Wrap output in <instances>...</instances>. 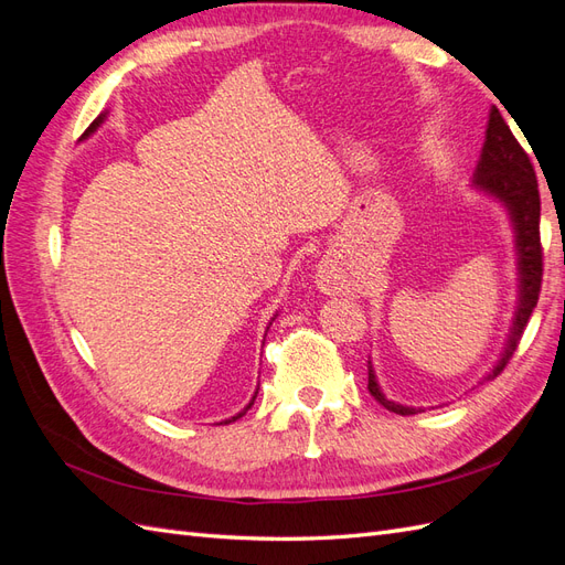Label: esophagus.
I'll use <instances>...</instances> for the list:
<instances>
[{
    "mask_svg": "<svg viewBox=\"0 0 565 565\" xmlns=\"http://www.w3.org/2000/svg\"><path fill=\"white\" fill-rule=\"evenodd\" d=\"M316 280H318V287L322 289L324 295H334V292H339V282H337V276L332 273V268H328V266H320V268H318V276H316Z\"/></svg>",
    "mask_w": 565,
    "mask_h": 565,
    "instance_id": "34e87169",
    "label": "esophagus"
}]
</instances>
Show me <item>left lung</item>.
Here are the masks:
<instances>
[{"label":"left lung","instance_id":"left-lung-1","mask_svg":"<svg viewBox=\"0 0 565 565\" xmlns=\"http://www.w3.org/2000/svg\"><path fill=\"white\" fill-rule=\"evenodd\" d=\"M471 188L483 193L492 200H498L509 214L511 228H514V247H516V276H519V299L514 320L504 341V349L498 358V363L481 380L490 382L498 377L514 355L521 334L530 320V313L535 311L540 299V285H542V245H540V191L535 169L530 164L525 150L514 139V134L507 127L504 117L498 108H490L488 129H486V143L481 148V158H478L476 172L471 179ZM367 388L374 401L382 403L386 409L396 415H417L419 407L403 405L396 401H388L377 382L372 363L367 361Z\"/></svg>","mask_w":565,"mask_h":565}]
</instances>
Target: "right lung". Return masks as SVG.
<instances>
[{"mask_svg": "<svg viewBox=\"0 0 565 565\" xmlns=\"http://www.w3.org/2000/svg\"><path fill=\"white\" fill-rule=\"evenodd\" d=\"M106 117H108V113H100V115H98V117L94 119V122L89 125V129L82 134V139H89V136H92V134H94V131H96V129H98L100 125H104V122H106ZM276 316H278V313H276ZM276 316H273V318H270V322H273V320H276ZM270 322H268V324H270ZM256 393H259V388H256V391H254V396H252V401H249V403H247V405H245V407L241 409V413H237V415H235V417H231V419H226V422H235V419H241V417H243V415L247 413V409H249V407L254 405V398H256Z\"/></svg>", "mask_w": 565, "mask_h": 565, "instance_id": "right-lung-1", "label": "right lung"}]
</instances>
